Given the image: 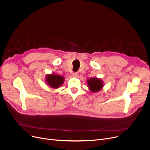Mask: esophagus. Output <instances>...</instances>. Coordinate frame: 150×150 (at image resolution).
I'll return each instance as SVG.
<instances>
[{
    "mask_svg": "<svg viewBox=\"0 0 150 150\" xmlns=\"http://www.w3.org/2000/svg\"><path fill=\"white\" fill-rule=\"evenodd\" d=\"M78 75H79V74H78V72L73 73V74H72V76H73L74 77H75V78H76V77H78Z\"/></svg>",
    "mask_w": 150,
    "mask_h": 150,
    "instance_id": "1",
    "label": "esophagus"
}]
</instances>
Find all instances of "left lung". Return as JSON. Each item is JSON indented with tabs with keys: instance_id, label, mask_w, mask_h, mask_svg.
Wrapping results in <instances>:
<instances>
[{
	"instance_id": "1",
	"label": "left lung",
	"mask_w": 150,
	"mask_h": 150,
	"mask_svg": "<svg viewBox=\"0 0 150 150\" xmlns=\"http://www.w3.org/2000/svg\"><path fill=\"white\" fill-rule=\"evenodd\" d=\"M87 84L89 90L93 93L98 92L103 88V81L97 77L89 78L87 80Z\"/></svg>"
}]
</instances>
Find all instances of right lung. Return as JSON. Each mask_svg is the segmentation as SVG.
<instances>
[{"instance_id": "obj_1", "label": "right lung", "mask_w": 150, "mask_h": 150, "mask_svg": "<svg viewBox=\"0 0 150 150\" xmlns=\"http://www.w3.org/2000/svg\"><path fill=\"white\" fill-rule=\"evenodd\" d=\"M45 82L50 88L56 89L61 86L64 82V77L58 74L52 73L45 75Z\"/></svg>"}]
</instances>
